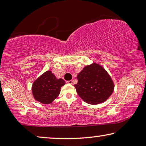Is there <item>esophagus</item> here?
Listing matches in <instances>:
<instances>
[{
  "mask_svg": "<svg viewBox=\"0 0 146 146\" xmlns=\"http://www.w3.org/2000/svg\"><path fill=\"white\" fill-rule=\"evenodd\" d=\"M67 82L68 84H72L73 81L72 80H69V81H67V82Z\"/></svg>",
  "mask_w": 146,
  "mask_h": 146,
  "instance_id": "34e87169",
  "label": "esophagus"
}]
</instances>
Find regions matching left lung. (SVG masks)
Returning a JSON list of instances; mask_svg holds the SVG:
<instances>
[{
    "label": "left lung",
    "instance_id": "obj_1",
    "mask_svg": "<svg viewBox=\"0 0 146 146\" xmlns=\"http://www.w3.org/2000/svg\"><path fill=\"white\" fill-rule=\"evenodd\" d=\"M78 83L74 85L82 99L90 104L102 103L111 95L114 83L102 66L97 63L86 66L76 76Z\"/></svg>",
    "mask_w": 146,
    "mask_h": 146
}]
</instances>
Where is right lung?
<instances>
[{"mask_svg":"<svg viewBox=\"0 0 146 146\" xmlns=\"http://www.w3.org/2000/svg\"><path fill=\"white\" fill-rule=\"evenodd\" d=\"M65 84L62 78H56L51 71H47L36 79L32 85L34 98L44 104H49L57 98L62 86Z\"/></svg>","mask_w":146,"mask_h":146,"instance_id":"right-lung-1","label":"right lung"}]
</instances>
